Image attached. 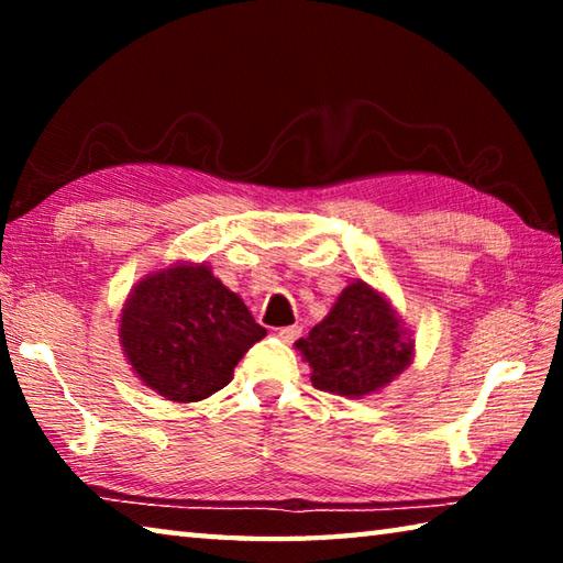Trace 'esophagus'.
<instances>
[{"label":"esophagus","mask_w":563,"mask_h":563,"mask_svg":"<svg viewBox=\"0 0 563 563\" xmlns=\"http://www.w3.org/2000/svg\"><path fill=\"white\" fill-rule=\"evenodd\" d=\"M300 332H302L300 325H288V328H280V330H278V338H280L283 342H292V340L300 338Z\"/></svg>","instance_id":"obj_1"}]
</instances>
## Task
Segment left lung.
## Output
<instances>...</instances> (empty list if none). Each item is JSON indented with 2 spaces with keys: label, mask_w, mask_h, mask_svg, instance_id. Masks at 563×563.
I'll return each mask as SVG.
<instances>
[{
  "label": "left lung",
  "mask_w": 563,
  "mask_h": 563,
  "mask_svg": "<svg viewBox=\"0 0 563 563\" xmlns=\"http://www.w3.org/2000/svg\"><path fill=\"white\" fill-rule=\"evenodd\" d=\"M295 350L310 365L312 385L352 399L385 389L415 360L412 332L393 300L362 278L342 288L328 316Z\"/></svg>",
  "instance_id": "8db88e82"
}]
</instances>
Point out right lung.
Returning a JSON list of instances; mask_svg holds the SVG:
<instances>
[{"mask_svg": "<svg viewBox=\"0 0 563 563\" xmlns=\"http://www.w3.org/2000/svg\"><path fill=\"white\" fill-rule=\"evenodd\" d=\"M265 328L211 265L176 261L148 271L119 312L123 357L170 402H201L233 379V369Z\"/></svg>", "mask_w": 563, "mask_h": 563, "instance_id": "add662e5", "label": "right lung"}]
</instances>
